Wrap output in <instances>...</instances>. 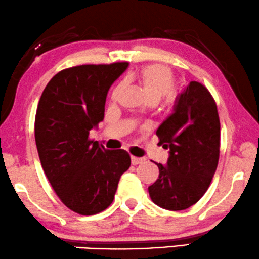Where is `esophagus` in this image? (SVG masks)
<instances>
[{
  "instance_id": "esophagus-1",
  "label": "esophagus",
  "mask_w": 259,
  "mask_h": 259,
  "mask_svg": "<svg viewBox=\"0 0 259 259\" xmlns=\"http://www.w3.org/2000/svg\"><path fill=\"white\" fill-rule=\"evenodd\" d=\"M145 159L144 158H138V157H131V164L133 165H138L144 163Z\"/></svg>"
}]
</instances>
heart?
<instances>
[{
  "label": "heart",
  "mask_w": 259,
  "mask_h": 259,
  "mask_svg": "<svg viewBox=\"0 0 259 259\" xmlns=\"http://www.w3.org/2000/svg\"><path fill=\"white\" fill-rule=\"evenodd\" d=\"M126 81H136L149 102H157L164 97L166 102L175 98V75L169 67L163 64H147L136 72L126 75ZM122 87L118 85L111 95L112 101H117Z\"/></svg>",
  "instance_id": "b5f03b06"
}]
</instances>
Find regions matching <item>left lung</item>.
I'll list each match as a JSON object with an SVG mask.
<instances>
[{
	"label": "left lung",
	"instance_id": "obj_1",
	"mask_svg": "<svg viewBox=\"0 0 259 259\" xmlns=\"http://www.w3.org/2000/svg\"><path fill=\"white\" fill-rule=\"evenodd\" d=\"M156 135L158 144L170 149V157L166 165L156 163L159 176L149 187V195L163 209H188L206 192L220 159V116L206 87L189 83Z\"/></svg>",
	"mask_w": 259,
	"mask_h": 259
}]
</instances>
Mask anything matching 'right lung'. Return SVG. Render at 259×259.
Segmentation results:
<instances>
[{"label": "right lung", "mask_w": 259, "mask_h": 259, "mask_svg": "<svg viewBox=\"0 0 259 259\" xmlns=\"http://www.w3.org/2000/svg\"><path fill=\"white\" fill-rule=\"evenodd\" d=\"M128 62L83 64L61 70L39 98L35 141L39 161L65 206L83 216L114 201L119 178L131 164L123 149L107 150L89 133L104 117L108 90Z\"/></svg>", "instance_id": "add662e5"}]
</instances>
